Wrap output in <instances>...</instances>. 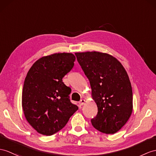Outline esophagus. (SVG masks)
I'll return each instance as SVG.
<instances>
[{"mask_svg":"<svg viewBox=\"0 0 156 156\" xmlns=\"http://www.w3.org/2000/svg\"><path fill=\"white\" fill-rule=\"evenodd\" d=\"M85 101L84 99H83V98H82V99H81L80 101H79V104L80 105V106H82V105H83L85 104Z\"/></svg>","mask_w":156,"mask_h":156,"instance_id":"obj_1","label":"esophagus"}]
</instances>
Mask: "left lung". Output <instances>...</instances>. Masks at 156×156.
I'll use <instances>...</instances> for the list:
<instances>
[{"label":"left lung","instance_id":"left-lung-1","mask_svg":"<svg viewBox=\"0 0 156 156\" xmlns=\"http://www.w3.org/2000/svg\"><path fill=\"white\" fill-rule=\"evenodd\" d=\"M75 54L89 80L98 107L91 124L101 132L115 134L126 123L132 112V89L126 70L107 54L87 51Z\"/></svg>","mask_w":156,"mask_h":156}]
</instances>
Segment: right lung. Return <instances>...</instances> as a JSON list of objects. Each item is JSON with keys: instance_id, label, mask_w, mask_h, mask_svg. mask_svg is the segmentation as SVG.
<instances>
[{"instance_id": "right-lung-1", "label": "right lung", "mask_w": 156, "mask_h": 156, "mask_svg": "<svg viewBox=\"0 0 156 156\" xmlns=\"http://www.w3.org/2000/svg\"><path fill=\"white\" fill-rule=\"evenodd\" d=\"M75 60L69 53L54 54L37 60L28 72L22 108L29 124L41 134L51 136L62 130L78 110L69 99L71 88L62 81Z\"/></svg>"}]
</instances>
